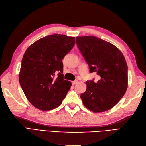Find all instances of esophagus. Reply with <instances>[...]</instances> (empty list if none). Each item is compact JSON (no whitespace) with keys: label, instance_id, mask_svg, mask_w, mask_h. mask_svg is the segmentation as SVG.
Here are the masks:
<instances>
[{"label":"esophagus","instance_id":"1","mask_svg":"<svg viewBox=\"0 0 146 146\" xmlns=\"http://www.w3.org/2000/svg\"><path fill=\"white\" fill-rule=\"evenodd\" d=\"M77 82H78V81H77V80H75V81H72V83L73 85H74V84H76V83H77Z\"/></svg>","mask_w":146,"mask_h":146}]
</instances>
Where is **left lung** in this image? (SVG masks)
<instances>
[{"label":"left lung","mask_w":146,"mask_h":146,"mask_svg":"<svg viewBox=\"0 0 146 146\" xmlns=\"http://www.w3.org/2000/svg\"><path fill=\"white\" fill-rule=\"evenodd\" d=\"M81 55L89 66L90 73L100 76L86 81V90L81 94L84 106L94 113L111 109L123 97L127 88V65L116 46L96 36L76 38Z\"/></svg>","instance_id":"left-lung-1"}]
</instances>
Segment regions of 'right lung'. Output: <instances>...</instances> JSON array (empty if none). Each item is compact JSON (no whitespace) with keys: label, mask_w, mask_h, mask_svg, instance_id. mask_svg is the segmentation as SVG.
Listing matches in <instances>:
<instances>
[{"label":"right lung","mask_w":146,"mask_h":146,"mask_svg":"<svg viewBox=\"0 0 146 146\" xmlns=\"http://www.w3.org/2000/svg\"><path fill=\"white\" fill-rule=\"evenodd\" d=\"M75 44L74 37L53 34L37 40L22 60L19 82L33 106L42 111L59 106L72 83L64 80L62 60Z\"/></svg>","instance_id":"obj_1"}]
</instances>
